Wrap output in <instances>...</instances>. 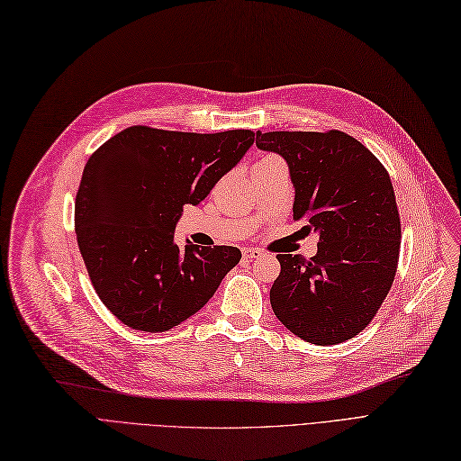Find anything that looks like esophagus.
Here are the masks:
<instances>
[{"label": "esophagus", "instance_id": "1", "mask_svg": "<svg viewBox=\"0 0 461 461\" xmlns=\"http://www.w3.org/2000/svg\"><path fill=\"white\" fill-rule=\"evenodd\" d=\"M262 250L260 249H243V258L245 260H254V258H258V257H262Z\"/></svg>", "mask_w": 461, "mask_h": 461}]
</instances>
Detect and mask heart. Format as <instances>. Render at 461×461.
Segmentation results:
<instances>
[{
    "label": "heart",
    "mask_w": 461,
    "mask_h": 461,
    "mask_svg": "<svg viewBox=\"0 0 461 461\" xmlns=\"http://www.w3.org/2000/svg\"><path fill=\"white\" fill-rule=\"evenodd\" d=\"M274 159H277V158H274V156H266V158H262L260 161H257L254 165H258V163H267V161H274Z\"/></svg>",
    "instance_id": "1"
}]
</instances>
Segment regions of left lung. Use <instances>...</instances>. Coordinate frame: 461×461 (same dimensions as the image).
Listing matches in <instances>:
<instances>
[{
	"label": "left lung",
	"instance_id": "1",
	"mask_svg": "<svg viewBox=\"0 0 461 461\" xmlns=\"http://www.w3.org/2000/svg\"><path fill=\"white\" fill-rule=\"evenodd\" d=\"M257 146L285 158L293 218L319 231L313 258L277 254L271 308L305 342L342 344L366 329L397 274L401 218L389 173L342 131H258Z\"/></svg>",
	"mask_w": 461,
	"mask_h": 461
}]
</instances>
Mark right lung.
Instances as JSON below:
<instances>
[{"label": "right lung", "instance_id": "add662e5", "mask_svg": "<svg viewBox=\"0 0 461 461\" xmlns=\"http://www.w3.org/2000/svg\"><path fill=\"white\" fill-rule=\"evenodd\" d=\"M254 142V132L212 134L134 125L102 144L76 195L79 252L102 303L144 332H165L197 313L237 247L175 245L184 204H197Z\"/></svg>", "mask_w": 461, "mask_h": 461}]
</instances>
